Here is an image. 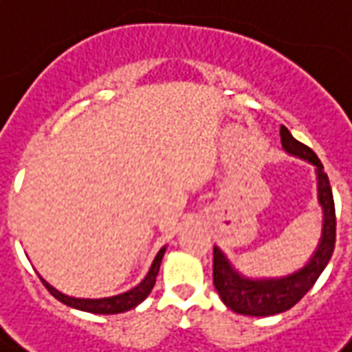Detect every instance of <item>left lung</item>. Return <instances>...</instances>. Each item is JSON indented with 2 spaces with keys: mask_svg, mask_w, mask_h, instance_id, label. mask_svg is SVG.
Returning <instances> with one entry per match:
<instances>
[{
  "mask_svg": "<svg viewBox=\"0 0 352 352\" xmlns=\"http://www.w3.org/2000/svg\"><path fill=\"white\" fill-rule=\"evenodd\" d=\"M282 146L287 154L307 160L316 168V181H318V204L322 213V236L320 242L314 250L309 263L286 276L274 278H248L242 272L232 267L227 255L213 248V286L217 289L221 301L230 311L245 316H272L284 313L294 305L301 301V297L314 286L322 270L331 259L336 248V206L331 194L330 179L324 173V166L318 156L307 144L292 137L287 127H280Z\"/></svg>",
  "mask_w": 352,
  "mask_h": 352,
  "instance_id": "obj_1",
  "label": "left lung"
}]
</instances>
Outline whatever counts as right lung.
<instances>
[{
	"label": "right lung",
	"mask_w": 352,
	"mask_h": 352,
	"mask_svg": "<svg viewBox=\"0 0 352 352\" xmlns=\"http://www.w3.org/2000/svg\"><path fill=\"white\" fill-rule=\"evenodd\" d=\"M166 253V248H162L158 252V255L154 257V261L151 265V270L148 274L142 278L141 284H137L133 289L125 292V294H120V296H112V297H100V299H83V297H70L60 294L58 289L51 286L49 282L41 278V282L45 284L51 296L56 297L60 303L68 305L72 309H78V311H85V313H93V314H118V313H125V311H131L135 309L137 305L142 303L148 294L152 292V287L156 284V276H158L160 270V263H162V257Z\"/></svg>",
	"instance_id": "obj_1"
}]
</instances>
